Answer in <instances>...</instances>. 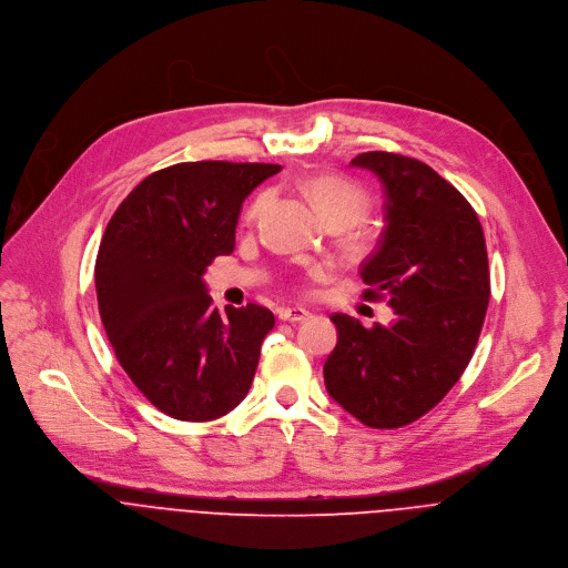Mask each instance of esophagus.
Segmentation results:
<instances>
[{
	"label": "esophagus",
	"mask_w": 568,
	"mask_h": 568,
	"mask_svg": "<svg viewBox=\"0 0 568 568\" xmlns=\"http://www.w3.org/2000/svg\"><path fill=\"white\" fill-rule=\"evenodd\" d=\"M280 320L282 322H304L308 317V311L304 308H280Z\"/></svg>",
	"instance_id": "esophagus-1"
}]
</instances>
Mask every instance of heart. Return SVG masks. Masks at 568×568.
<instances>
[{"mask_svg": "<svg viewBox=\"0 0 568 568\" xmlns=\"http://www.w3.org/2000/svg\"><path fill=\"white\" fill-rule=\"evenodd\" d=\"M306 196L313 201L328 229L349 231L367 216L369 212V196L367 192L343 179V176H313L304 183ZM268 194H260L246 210V221L253 223L264 207L268 205Z\"/></svg>", "mask_w": 568, "mask_h": 568, "instance_id": "1", "label": "heart"}]
</instances>
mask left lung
<instances>
[{
    "instance_id": "left-lung-1",
    "label": "left lung",
    "mask_w": 568,
    "mask_h": 568,
    "mask_svg": "<svg viewBox=\"0 0 568 568\" xmlns=\"http://www.w3.org/2000/svg\"><path fill=\"white\" fill-rule=\"evenodd\" d=\"M352 165L383 183L387 225L361 277L365 297H389L396 320L367 328L333 313L324 385L367 427L394 429L427 414L466 372L490 300L488 253L473 205L429 165L392 152Z\"/></svg>"
}]
</instances>
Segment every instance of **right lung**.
I'll use <instances>...</instances> for the list:
<instances>
[{
  "mask_svg": "<svg viewBox=\"0 0 568 568\" xmlns=\"http://www.w3.org/2000/svg\"><path fill=\"white\" fill-rule=\"evenodd\" d=\"M282 165L196 161L143 179L109 219L95 293L102 326L141 394L179 420H214L248 394L275 317L260 304L221 315L203 273L235 248L244 199Z\"/></svg>",
  "mask_w": 568,
  "mask_h": 568,
  "instance_id": "add662e5",
  "label": "right lung"
}]
</instances>
